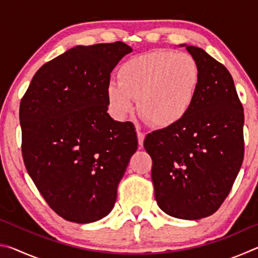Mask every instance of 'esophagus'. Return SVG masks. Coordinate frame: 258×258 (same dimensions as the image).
<instances>
[{
	"label": "esophagus",
	"mask_w": 258,
	"mask_h": 258,
	"mask_svg": "<svg viewBox=\"0 0 258 258\" xmlns=\"http://www.w3.org/2000/svg\"><path fill=\"white\" fill-rule=\"evenodd\" d=\"M138 141H139V146H143V141H145V138H146V134L142 133L141 131H138Z\"/></svg>",
	"instance_id": "obj_1"
}]
</instances>
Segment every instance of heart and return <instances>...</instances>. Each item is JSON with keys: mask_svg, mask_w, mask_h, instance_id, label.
I'll return each mask as SVG.
<instances>
[{"mask_svg": "<svg viewBox=\"0 0 258 258\" xmlns=\"http://www.w3.org/2000/svg\"><path fill=\"white\" fill-rule=\"evenodd\" d=\"M118 82L107 86L109 110L124 119L139 109L151 124L171 127L184 118L197 95L200 71L187 53L157 50L125 60L117 73Z\"/></svg>", "mask_w": 258, "mask_h": 258, "instance_id": "b5f03b06", "label": "heart"}]
</instances>
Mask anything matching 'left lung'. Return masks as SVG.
Returning a JSON list of instances; mask_svg holds the SVG:
<instances>
[{
  "mask_svg": "<svg viewBox=\"0 0 258 258\" xmlns=\"http://www.w3.org/2000/svg\"><path fill=\"white\" fill-rule=\"evenodd\" d=\"M200 83L194 106L180 123L145 139L151 178L161 211L183 220L215 213L241 167L243 107L228 69L206 51L187 45Z\"/></svg>",
  "mask_w": 258,
  "mask_h": 258,
  "instance_id": "1",
  "label": "left lung"
}]
</instances>
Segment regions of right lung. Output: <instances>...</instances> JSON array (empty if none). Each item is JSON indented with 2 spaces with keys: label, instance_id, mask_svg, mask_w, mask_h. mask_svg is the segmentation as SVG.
I'll return each instance as SVG.
<instances>
[{
  "label": "right lung",
  "instance_id": "1",
  "mask_svg": "<svg viewBox=\"0 0 258 258\" xmlns=\"http://www.w3.org/2000/svg\"><path fill=\"white\" fill-rule=\"evenodd\" d=\"M130 52L120 41L73 47L38 69L20 101L26 169L69 222L91 223L111 212L138 149L133 123L107 112L110 74Z\"/></svg>",
  "mask_w": 258,
  "mask_h": 258
}]
</instances>
